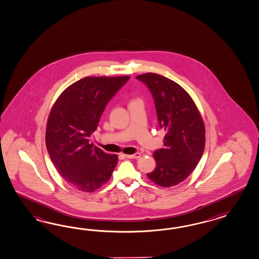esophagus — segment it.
<instances>
[{
  "label": "esophagus",
  "mask_w": 259,
  "mask_h": 259,
  "mask_svg": "<svg viewBox=\"0 0 259 259\" xmlns=\"http://www.w3.org/2000/svg\"><path fill=\"white\" fill-rule=\"evenodd\" d=\"M124 157L130 158V159H137V158H140V153H136L134 154H124Z\"/></svg>",
  "instance_id": "obj_1"
}]
</instances>
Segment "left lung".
Returning a JSON list of instances; mask_svg holds the SVG:
<instances>
[{
  "mask_svg": "<svg viewBox=\"0 0 259 259\" xmlns=\"http://www.w3.org/2000/svg\"><path fill=\"white\" fill-rule=\"evenodd\" d=\"M136 78L152 93L158 123L166 131L164 147L154 153L156 167L147 176L161 187L176 186L189 177L202 158L203 119L188 92L172 80L152 72Z\"/></svg>",
  "mask_w": 259,
  "mask_h": 259,
  "instance_id": "1",
  "label": "left lung"
}]
</instances>
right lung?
<instances>
[{
	"label": "right lung",
	"mask_w": 259,
	"mask_h": 259,
	"mask_svg": "<svg viewBox=\"0 0 259 259\" xmlns=\"http://www.w3.org/2000/svg\"><path fill=\"white\" fill-rule=\"evenodd\" d=\"M129 76L84 77L70 84L53 106L46 128V147L58 174L73 188L92 192L107 182L118 163L90 144L105 106Z\"/></svg>",
	"instance_id": "add662e5"
}]
</instances>
